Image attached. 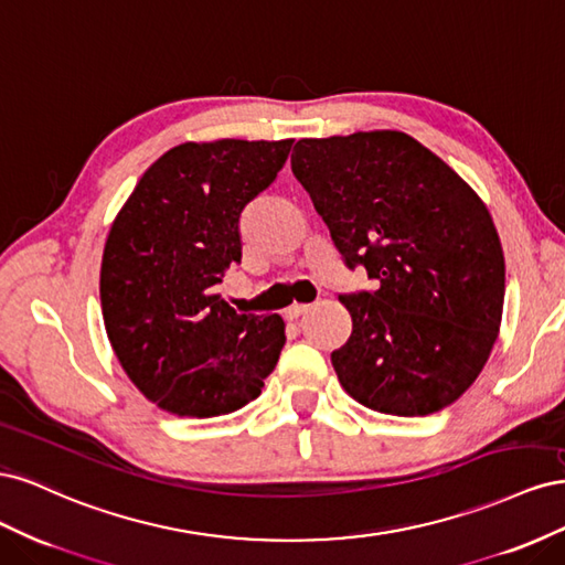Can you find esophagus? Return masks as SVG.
<instances>
[{
    "mask_svg": "<svg viewBox=\"0 0 565 565\" xmlns=\"http://www.w3.org/2000/svg\"><path fill=\"white\" fill-rule=\"evenodd\" d=\"M306 311H311L309 303H292V306H289V309L285 311V318H287V320H299Z\"/></svg>",
    "mask_w": 565,
    "mask_h": 565,
    "instance_id": "34e87169",
    "label": "esophagus"
}]
</instances>
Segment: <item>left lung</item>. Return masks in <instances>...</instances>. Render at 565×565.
Instances as JSON below:
<instances>
[{"label":"left lung","mask_w":565,"mask_h":565,"mask_svg":"<svg viewBox=\"0 0 565 565\" xmlns=\"http://www.w3.org/2000/svg\"><path fill=\"white\" fill-rule=\"evenodd\" d=\"M292 172L372 292L339 297L353 332L332 351L349 396L424 417L481 374L500 332L504 254L486 202L436 152L393 129L301 139Z\"/></svg>","instance_id":"8db88e82"}]
</instances>
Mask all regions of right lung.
<instances>
[{
    "instance_id": "add662e5",
    "label": "right lung",
    "mask_w": 565,
    "mask_h": 565,
    "mask_svg": "<svg viewBox=\"0 0 565 565\" xmlns=\"http://www.w3.org/2000/svg\"><path fill=\"white\" fill-rule=\"evenodd\" d=\"M289 148L292 139L174 146L113 221L100 262L106 332L134 386L167 413H235L278 363L282 318L241 316L214 287L241 264V214Z\"/></svg>"
}]
</instances>
